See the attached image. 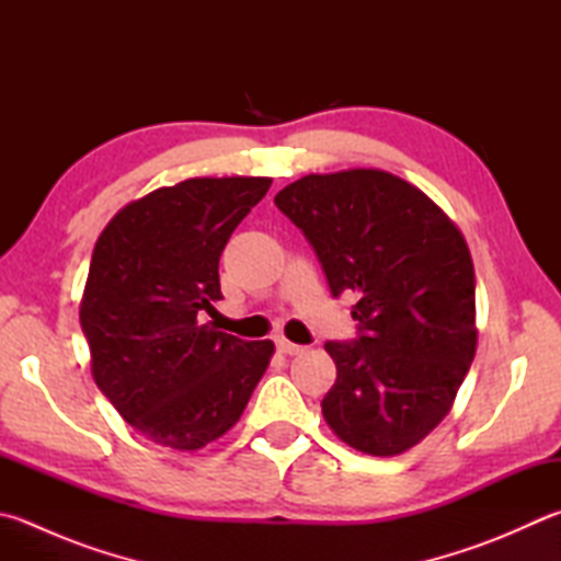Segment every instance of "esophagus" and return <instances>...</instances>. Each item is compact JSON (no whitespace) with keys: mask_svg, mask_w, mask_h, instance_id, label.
I'll list each match as a JSON object with an SVG mask.
<instances>
[{"mask_svg":"<svg viewBox=\"0 0 561 561\" xmlns=\"http://www.w3.org/2000/svg\"><path fill=\"white\" fill-rule=\"evenodd\" d=\"M276 346H278V352L280 354H285V356H298V354H302L305 352V346H300V344H293V342H288V340H276Z\"/></svg>","mask_w":561,"mask_h":561,"instance_id":"34e87169","label":"esophagus"}]
</instances>
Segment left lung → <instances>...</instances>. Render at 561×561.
<instances>
[{
	"instance_id": "obj_1",
	"label": "left lung",
	"mask_w": 561,
	"mask_h": 561,
	"mask_svg": "<svg viewBox=\"0 0 561 561\" xmlns=\"http://www.w3.org/2000/svg\"><path fill=\"white\" fill-rule=\"evenodd\" d=\"M334 298L358 302L354 342H327L336 380L322 415L348 447L396 457L435 430L477 354L467 241L432 199L376 168L305 175L276 195Z\"/></svg>"
}]
</instances>
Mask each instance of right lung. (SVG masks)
I'll return each instance as SVG.
<instances>
[{"label":"right lung","mask_w":561,"mask_h":561,"mask_svg":"<svg viewBox=\"0 0 561 561\" xmlns=\"http://www.w3.org/2000/svg\"><path fill=\"white\" fill-rule=\"evenodd\" d=\"M271 178H190L126 205L98 239L80 302L94 383L156 445L195 451L237 425L273 342L199 324L219 256Z\"/></svg>","instance_id":"add662e5"}]
</instances>
